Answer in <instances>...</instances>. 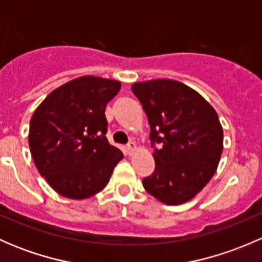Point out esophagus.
Returning a JSON list of instances; mask_svg holds the SVG:
<instances>
[{"mask_svg":"<svg viewBox=\"0 0 262 262\" xmlns=\"http://www.w3.org/2000/svg\"><path fill=\"white\" fill-rule=\"evenodd\" d=\"M136 150H137V144L134 143V142H132V143H129L128 147H126V152H128L129 156L133 155V153L136 152Z\"/></svg>","mask_w":262,"mask_h":262,"instance_id":"1","label":"esophagus"}]
</instances>
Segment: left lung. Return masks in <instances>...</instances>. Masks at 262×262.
<instances>
[{
	"instance_id": "8db88e82",
	"label": "left lung",
	"mask_w": 262,
	"mask_h": 262,
	"mask_svg": "<svg viewBox=\"0 0 262 262\" xmlns=\"http://www.w3.org/2000/svg\"><path fill=\"white\" fill-rule=\"evenodd\" d=\"M132 91L150 125L155 172L143 179L152 196L167 205L189 202L215 173L223 152V128L199 92L173 80L136 82Z\"/></svg>"
}]
</instances>
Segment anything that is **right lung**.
Returning <instances> with one entry per match:
<instances>
[{
  "label": "right lung",
  "instance_id": "1",
  "mask_svg": "<svg viewBox=\"0 0 262 262\" xmlns=\"http://www.w3.org/2000/svg\"><path fill=\"white\" fill-rule=\"evenodd\" d=\"M120 87V81L82 76L53 90L31 116L34 163L62 196L83 200L96 195L123 160L105 136V109Z\"/></svg>",
  "mask_w": 262,
  "mask_h": 262
}]
</instances>
